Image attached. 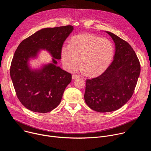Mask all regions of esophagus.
<instances>
[{
    "label": "esophagus",
    "mask_w": 151,
    "mask_h": 151,
    "mask_svg": "<svg viewBox=\"0 0 151 151\" xmlns=\"http://www.w3.org/2000/svg\"><path fill=\"white\" fill-rule=\"evenodd\" d=\"M72 79H77V78H80V76L79 75H73L72 76Z\"/></svg>",
    "instance_id": "obj_1"
}]
</instances>
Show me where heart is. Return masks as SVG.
<instances>
[{
	"mask_svg": "<svg viewBox=\"0 0 151 151\" xmlns=\"http://www.w3.org/2000/svg\"><path fill=\"white\" fill-rule=\"evenodd\" d=\"M114 54L111 40L90 33L73 36L69 45H64L61 50V59L65 69L69 72L82 67L90 75H97L109 66Z\"/></svg>",
	"mask_w": 151,
	"mask_h": 151,
	"instance_id": "obj_1",
	"label": "heart"
}]
</instances>
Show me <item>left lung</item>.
<instances>
[{"label":"left lung","instance_id":"1","mask_svg":"<svg viewBox=\"0 0 151 151\" xmlns=\"http://www.w3.org/2000/svg\"><path fill=\"white\" fill-rule=\"evenodd\" d=\"M115 43L111 65L99 76L87 79L84 99L98 112L115 111L132 97L140 73L139 59L130 45L116 35L104 31Z\"/></svg>","mask_w":151,"mask_h":151}]
</instances>
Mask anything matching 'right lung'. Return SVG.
<instances>
[{"label":"right lung","instance_id":"1","mask_svg":"<svg viewBox=\"0 0 151 151\" xmlns=\"http://www.w3.org/2000/svg\"><path fill=\"white\" fill-rule=\"evenodd\" d=\"M72 26L42 29L23 40L15 51L10 75L18 99L26 108L38 113L51 112L58 106L70 73L57 66L64 42L72 32ZM41 50L52 57L48 63L33 68L29 62L37 59Z\"/></svg>","mask_w":151,"mask_h":151}]
</instances>
